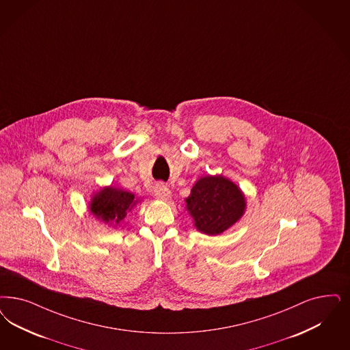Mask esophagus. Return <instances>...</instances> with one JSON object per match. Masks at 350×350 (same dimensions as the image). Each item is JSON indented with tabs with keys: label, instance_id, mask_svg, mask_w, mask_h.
<instances>
[{
	"label": "esophagus",
	"instance_id": "34e87169",
	"mask_svg": "<svg viewBox=\"0 0 350 350\" xmlns=\"http://www.w3.org/2000/svg\"><path fill=\"white\" fill-rule=\"evenodd\" d=\"M154 193L157 199H161V200H168L170 198V190H169L168 186L163 182H159L154 189Z\"/></svg>",
	"mask_w": 350,
	"mask_h": 350
}]
</instances>
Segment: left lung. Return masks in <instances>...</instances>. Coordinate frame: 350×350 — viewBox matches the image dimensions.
I'll use <instances>...</instances> for the list:
<instances>
[{"mask_svg": "<svg viewBox=\"0 0 350 350\" xmlns=\"http://www.w3.org/2000/svg\"><path fill=\"white\" fill-rule=\"evenodd\" d=\"M196 229L217 235L232 226L244 213L245 200L237 185L222 176H206L193 185L186 199Z\"/></svg>", "mask_w": 350, "mask_h": 350, "instance_id": "obj_1", "label": "left lung"}]
</instances>
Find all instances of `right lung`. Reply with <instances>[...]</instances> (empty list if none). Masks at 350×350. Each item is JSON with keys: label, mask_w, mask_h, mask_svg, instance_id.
<instances>
[{"label": "right lung", "mask_w": 350, "mask_h": 350, "mask_svg": "<svg viewBox=\"0 0 350 350\" xmlns=\"http://www.w3.org/2000/svg\"><path fill=\"white\" fill-rule=\"evenodd\" d=\"M135 203L137 200H134L133 193L106 187L94 195L90 203V211L98 219H102L106 224H119Z\"/></svg>", "instance_id": "right-lung-1"}]
</instances>
